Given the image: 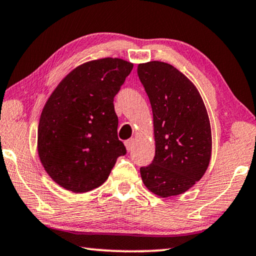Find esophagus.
I'll list each match as a JSON object with an SVG mask.
<instances>
[{
    "label": "esophagus",
    "mask_w": 256,
    "mask_h": 256,
    "mask_svg": "<svg viewBox=\"0 0 256 256\" xmlns=\"http://www.w3.org/2000/svg\"><path fill=\"white\" fill-rule=\"evenodd\" d=\"M125 147H126V150H131L132 148H133V146H134V144H136V139L134 138H131V139H128V140H126L125 141Z\"/></svg>",
    "instance_id": "34e87169"
}]
</instances>
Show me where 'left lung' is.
I'll use <instances>...</instances> for the list:
<instances>
[{
    "label": "left lung",
    "instance_id": "obj_1",
    "mask_svg": "<svg viewBox=\"0 0 256 256\" xmlns=\"http://www.w3.org/2000/svg\"><path fill=\"white\" fill-rule=\"evenodd\" d=\"M138 74L152 110L155 158L140 168L146 188L160 198L185 193L204 177L212 158L210 120L199 90L176 68L140 63Z\"/></svg>",
    "mask_w": 256,
    "mask_h": 256
}]
</instances>
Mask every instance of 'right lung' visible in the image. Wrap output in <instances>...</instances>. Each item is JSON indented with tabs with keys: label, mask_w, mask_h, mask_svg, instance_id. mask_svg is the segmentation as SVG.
Masks as SVG:
<instances>
[{
	"label": "right lung",
	"mask_w": 256,
	"mask_h": 256,
	"mask_svg": "<svg viewBox=\"0 0 256 256\" xmlns=\"http://www.w3.org/2000/svg\"><path fill=\"white\" fill-rule=\"evenodd\" d=\"M133 63L104 57L80 64L48 98L38 126V154L56 184L85 193L108 179L118 156L126 152L118 139L114 98Z\"/></svg>",
	"instance_id": "obj_1"
}]
</instances>
